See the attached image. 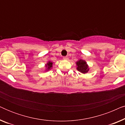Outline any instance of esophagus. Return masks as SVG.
<instances>
[{"label": "esophagus", "instance_id": "34e87169", "mask_svg": "<svg viewBox=\"0 0 125 125\" xmlns=\"http://www.w3.org/2000/svg\"><path fill=\"white\" fill-rule=\"evenodd\" d=\"M63 59L65 60H68V59H69V58L67 56H65V57H63Z\"/></svg>", "mask_w": 125, "mask_h": 125}]
</instances>
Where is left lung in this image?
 I'll return each mask as SVG.
<instances>
[{
	"instance_id": "1",
	"label": "left lung",
	"mask_w": 125,
	"mask_h": 125,
	"mask_svg": "<svg viewBox=\"0 0 125 125\" xmlns=\"http://www.w3.org/2000/svg\"><path fill=\"white\" fill-rule=\"evenodd\" d=\"M76 63L77 65V70L81 73L85 74V73H88V71H89L88 65L87 64L85 60L80 59L77 61Z\"/></svg>"
}]
</instances>
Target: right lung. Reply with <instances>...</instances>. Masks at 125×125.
<instances>
[{
	"label": "right lung",
	"instance_id": "1",
	"mask_svg": "<svg viewBox=\"0 0 125 125\" xmlns=\"http://www.w3.org/2000/svg\"><path fill=\"white\" fill-rule=\"evenodd\" d=\"M52 66H53V62L52 61H49L47 63V64L45 65V68H46V70L45 71H48L49 70H51L52 68Z\"/></svg>",
	"mask_w": 125,
	"mask_h": 125
}]
</instances>
